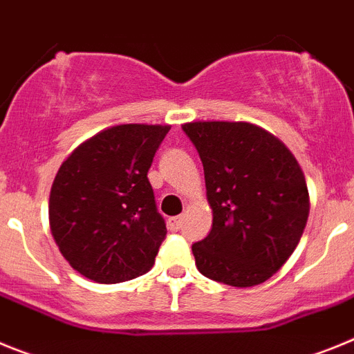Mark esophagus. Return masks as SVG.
Masks as SVG:
<instances>
[{
  "mask_svg": "<svg viewBox=\"0 0 354 354\" xmlns=\"http://www.w3.org/2000/svg\"><path fill=\"white\" fill-rule=\"evenodd\" d=\"M180 225H183V218H180V216H174V218L168 220V228H170L171 232H177L180 228Z\"/></svg>",
  "mask_w": 354,
  "mask_h": 354,
  "instance_id": "34e87169",
  "label": "esophagus"
}]
</instances>
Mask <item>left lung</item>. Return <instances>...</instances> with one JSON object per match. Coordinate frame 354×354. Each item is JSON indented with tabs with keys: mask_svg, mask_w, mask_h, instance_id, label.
<instances>
[{
	"mask_svg": "<svg viewBox=\"0 0 354 354\" xmlns=\"http://www.w3.org/2000/svg\"><path fill=\"white\" fill-rule=\"evenodd\" d=\"M183 131L204 165L212 228L192 246L204 277L252 287L298 246L310 202L305 175L278 138L248 122H189Z\"/></svg>",
	"mask_w": 354,
	"mask_h": 354,
	"instance_id": "1",
	"label": "left lung"
}]
</instances>
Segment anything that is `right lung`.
I'll list each match as a JSON object with an SVG mask.
<instances>
[{"instance_id":"1","label":"right lung","mask_w":354,"mask_h":354,"mask_svg":"<svg viewBox=\"0 0 354 354\" xmlns=\"http://www.w3.org/2000/svg\"><path fill=\"white\" fill-rule=\"evenodd\" d=\"M170 126L124 124L97 133L62 162L49 225L65 261L97 283L147 273L167 237L149 171Z\"/></svg>"}]
</instances>
